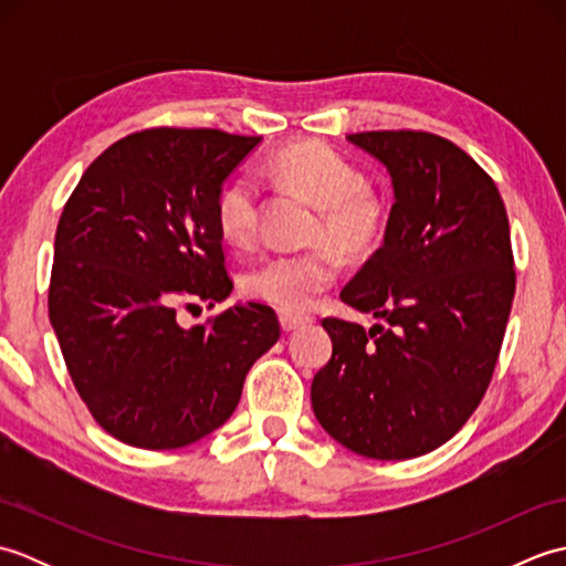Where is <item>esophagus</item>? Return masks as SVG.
Segmentation results:
<instances>
[{
	"label": "esophagus",
	"mask_w": 566,
	"mask_h": 566,
	"mask_svg": "<svg viewBox=\"0 0 566 566\" xmlns=\"http://www.w3.org/2000/svg\"><path fill=\"white\" fill-rule=\"evenodd\" d=\"M280 323H282L284 331H296V328L306 326V323H311V318L302 316V314H292V311H282Z\"/></svg>",
	"instance_id": "34e87169"
}]
</instances>
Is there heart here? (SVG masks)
<instances>
[{
  "mask_svg": "<svg viewBox=\"0 0 566 566\" xmlns=\"http://www.w3.org/2000/svg\"><path fill=\"white\" fill-rule=\"evenodd\" d=\"M276 185L316 207L311 240L328 243L345 258H365L375 250L389 226V201L379 189L365 185V175L326 143L304 140L276 150L268 160ZM213 219L231 248L255 243L260 221V189L255 179L233 177L219 189ZM338 274L328 248L280 252L245 270L240 286L245 296L280 311H304L326 292Z\"/></svg>",
  "mask_w": 566,
  "mask_h": 566,
  "instance_id": "obj_1",
  "label": "heart"
}]
</instances>
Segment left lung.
<instances>
[{"instance_id":"8db88e82","label":"left lung","mask_w":566,"mask_h":566,"mask_svg":"<svg viewBox=\"0 0 566 566\" xmlns=\"http://www.w3.org/2000/svg\"><path fill=\"white\" fill-rule=\"evenodd\" d=\"M347 140L394 182L384 245L340 292L381 323L323 318L333 355L311 403L347 450L411 460L448 442L494 377L515 294L509 216L494 179L448 138L365 130Z\"/></svg>"}]
</instances>
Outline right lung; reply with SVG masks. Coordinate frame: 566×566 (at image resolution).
Returning a JSON list of instances; mask_svg holds the SVG:
<instances>
[{
  "label": "right lung",
  "mask_w": 566,
  "mask_h": 566,
  "mask_svg": "<svg viewBox=\"0 0 566 566\" xmlns=\"http://www.w3.org/2000/svg\"><path fill=\"white\" fill-rule=\"evenodd\" d=\"M260 136L146 128L106 148L55 231L48 316L94 420L126 444L175 450L223 426L255 359L280 340L264 304L182 328L177 308L231 294L213 203Z\"/></svg>",
  "instance_id": "right-lung-1"
}]
</instances>
